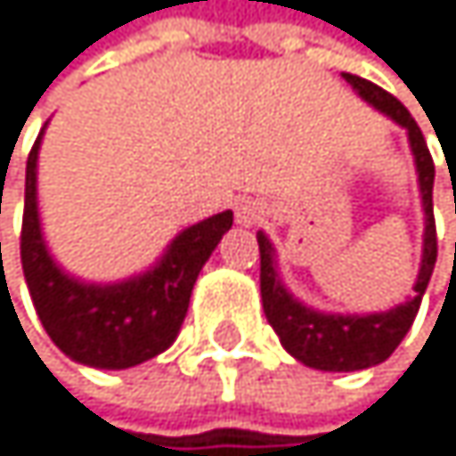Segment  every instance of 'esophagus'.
Returning <instances> with one entry per match:
<instances>
[{
  "mask_svg": "<svg viewBox=\"0 0 456 456\" xmlns=\"http://www.w3.org/2000/svg\"><path fill=\"white\" fill-rule=\"evenodd\" d=\"M259 218H262V208H259V202H248V200H246V202H240V205H238V221H240V224H246V226H248V224H256Z\"/></svg>",
  "mask_w": 456,
  "mask_h": 456,
  "instance_id": "34e87169",
  "label": "esophagus"
}]
</instances>
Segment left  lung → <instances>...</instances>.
I'll return each instance as SVG.
<instances>
[{"instance_id": "obj_1", "label": "left lung", "mask_w": 456, "mask_h": 456, "mask_svg": "<svg viewBox=\"0 0 456 456\" xmlns=\"http://www.w3.org/2000/svg\"><path fill=\"white\" fill-rule=\"evenodd\" d=\"M345 81L353 84V90L375 109L396 119L402 128L408 131L413 155H416V169L421 183V200H424V216H427V230H424V259L419 281L413 287V297L408 304H402L383 314H366V317H342V314H320L297 304L295 297L284 289L276 265H273V248L265 235H256L259 243V289H262V309H265L268 322L279 334L284 350L297 358L301 363L312 366V370L322 372H355L366 370L386 361L399 342L405 339L411 330L424 289L429 284L435 259H437V232H435V213H432V183H435V164L429 147L424 142L421 128L411 111L402 106L391 93L383 86L366 81L361 76L345 73Z\"/></svg>"}]
</instances>
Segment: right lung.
<instances>
[{
	"instance_id": "obj_1",
	"label": "right lung",
	"mask_w": 456,
	"mask_h": 456,
	"mask_svg": "<svg viewBox=\"0 0 456 456\" xmlns=\"http://www.w3.org/2000/svg\"><path fill=\"white\" fill-rule=\"evenodd\" d=\"M37 144L40 136L27 159L21 268L45 334L65 355L98 370H128L155 358L175 342L194 281L221 235L232 226V213L224 210L188 226L144 276L106 287L81 284L54 265L40 235Z\"/></svg>"
}]
</instances>
